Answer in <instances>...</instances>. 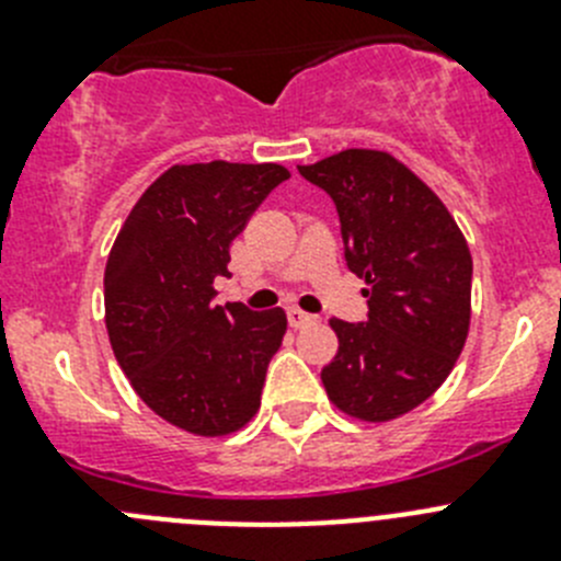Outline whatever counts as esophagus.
<instances>
[{"instance_id": "34e87169", "label": "esophagus", "mask_w": 561, "mask_h": 561, "mask_svg": "<svg viewBox=\"0 0 561 561\" xmlns=\"http://www.w3.org/2000/svg\"><path fill=\"white\" fill-rule=\"evenodd\" d=\"M286 317H289L291 329H304V325H311L317 320L314 314H309V311H304V309H297V306H289V309H286Z\"/></svg>"}]
</instances>
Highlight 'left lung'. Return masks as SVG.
<instances>
[{
  "instance_id": "8db88e82",
  "label": "left lung",
  "mask_w": 561,
  "mask_h": 561,
  "mask_svg": "<svg viewBox=\"0 0 561 561\" xmlns=\"http://www.w3.org/2000/svg\"><path fill=\"white\" fill-rule=\"evenodd\" d=\"M297 171L334 199L368 297V323L331 320L340 348L320 374L325 393L351 419L393 421L427 401L463 351L472 252L447 205L393 153L345 148Z\"/></svg>"
}]
</instances>
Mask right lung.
I'll list each match as a JSON object with an SVG mask.
<instances>
[{
	"label": "right lung",
	"instance_id": "obj_1",
	"mask_svg": "<svg viewBox=\"0 0 561 561\" xmlns=\"http://www.w3.org/2000/svg\"><path fill=\"white\" fill-rule=\"evenodd\" d=\"M289 171L277 162L171 165L114 238L106 331L134 393L173 427L219 438L250 424L286 334L284 309L213 306L230 244Z\"/></svg>",
	"mask_w": 561,
	"mask_h": 561
}]
</instances>
